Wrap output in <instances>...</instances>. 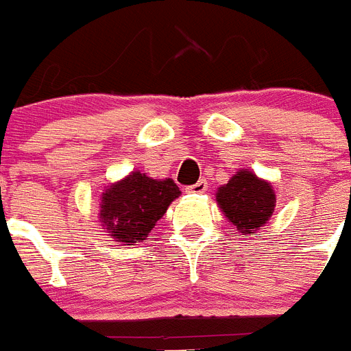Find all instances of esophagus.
I'll return each mask as SVG.
<instances>
[{"instance_id": "obj_1", "label": "esophagus", "mask_w": 351, "mask_h": 351, "mask_svg": "<svg viewBox=\"0 0 351 351\" xmlns=\"http://www.w3.org/2000/svg\"><path fill=\"white\" fill-rule=\"evenodd\" d=\"M206 189H208L206 180H199V182H195L194 185L185 189V192H189V194H203V192H206Z\"/></svg>"}]
</instances>
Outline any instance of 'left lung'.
<instances>
[{"instance_id":"1","label":"left lung","mask_w":351,"mask_h":351,"mask_svg":"<svg viewBox=\"0 0 351 351\" xmlns=\"http://www.w3.org/2000/svg\"><path fill=\"white\" fill-rule=\"evenodd\" d=\"M217 201L229 222L248 238L269 220L276 197L269 183L241 169L219 189Z\"/></svg>"}]
</instances>
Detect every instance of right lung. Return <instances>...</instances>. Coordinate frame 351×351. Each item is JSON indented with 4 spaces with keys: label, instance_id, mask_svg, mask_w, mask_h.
<instances>
[{
    "label": "right lung",
    "instance_id": "add662e5",
    "mask_svg": "<svg viewBox=\"0 0 351 351\" xmlns=\"http://www.w3.org/2000/svg\"><path fill=\"white\" fill-rule=\"evenodd\" d=\"M180 189L173 180H154L134 171L122 182L110 185L101 197V226L117 241H143L157 220L166 213Z\"/></svg>",
    "mask_w": 351,
    "mask_h": 351
}]
</instances>
